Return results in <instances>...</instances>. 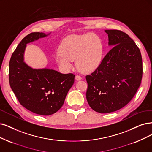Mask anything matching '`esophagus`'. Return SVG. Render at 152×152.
Segmentation results:
<instances>
[{"label":"esophagus","instance_id":"1","mask_svg":"<svg viewBox=\"0 0 152 152\" xmlns=\"http://www.w3.org/2000/svg\"><path fill=\"white\" fill-rule=\"evenodd\" d=\"M75 79H76L77 81H78V80H81L82 79V77H81V76H80V75H76V76H75Z\"/></svg>","mask_w":152,"mask_h":152}]
</instances>
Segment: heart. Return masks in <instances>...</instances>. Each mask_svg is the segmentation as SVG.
Here are the masks:
<instances>
[{"mask_svg": "<svg viewBox=\"0 0 152 152\" xmlns=\"http://www.w3.org/2000/svg\"><path fill=\"white\" fill-rule=\"evenodd\" d=\"M103 45L101 39L92 33L71 34L66 37L56 54V60L61 68L69 71L73 68V61L80 70L91 72L102 63Z\"/></svg>", "mask_w": 152, "mask_h": 152, "instance_id": "heart-1", "label": "heart"}]
</instances>
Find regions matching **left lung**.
Segmentation results:
<instances>
[{
    "label": "left lung",
    "mask_w": 152,
    "mask_h": 152,
    "mask_svg": "<svg viewBox=\"0 0 152 152\" xmlns=\"http://www.w3.org/2000/svg\"><path fill=\"white\" fill-rule=\"evenodd\" d=\"M108 44L113 46L98 68L86 76V99L100 113H111L126 106L135 95L142 80L141 53L127 34L105 30Z\"/></svg>",
    "instance_id": "obj_1"
}]
</instances>
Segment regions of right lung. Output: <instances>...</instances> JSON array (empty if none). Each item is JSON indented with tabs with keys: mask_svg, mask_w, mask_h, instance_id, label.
<instances>
[{
	"mask_svg": "<svg viewBox=\"0 0 152 152\" xmlns=\"http://www.w3.org/2000/svg\"><path fill=\"white\" fill-rule=\"evenodd\" d=\"M46 36L32 32L23 38L11 56L9 69L10 86L20 104L45 116L55 113L62 107L75 77L72 73L62 74L53 69H33L23 61L26 44Z\"/></svg>",
	"mask_w": 152,
	"mask_h": 152,
	"instance_id": "right-lung-1",
	"label": "right lung"
}]
</instances>
